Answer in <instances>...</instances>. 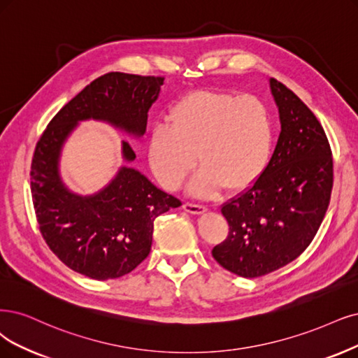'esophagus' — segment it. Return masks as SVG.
I'll return each mask as SVG.
<instances>
[{
  "mask_svg": "<svg viewBox=\"0 0 358 358\" xmlns=\"http://www.w3.org/2000/svg\"><path fill=\"white\" fill-rule=\"evenodd\" d=\"M182 209L186 210V213H189V214H194V215H201V214H203L205 210H206V208L205 206H202V205H196V203H190V202H186L182 205Z\"/></svg>",
  "mask_w": 358,
  "mask_h": 358,
  "instance_id": "esophagus-1",
  "label": "esophagus"
}]
</instances>
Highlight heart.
Returning <instances> with one entry per match:
<instances>
[{"label": "heart", "mask_w": 358, "mask_h": 358, "mask_svg": "<svg viewBox=\"0 0 358 358\" xmlns=\"http://www.w3.org/2000/svg\"><path fill=\"white\" fill-rule=\"evenodd\" d=\"M274 143L271 115L254 96L197 91L172 106L168 125L149 132L152 172L168 190H177L197 164L189 190L199 197L222 187L245 190L267 169Z\"/></svg>", "instance_id": "obj_1"}]
</instances>
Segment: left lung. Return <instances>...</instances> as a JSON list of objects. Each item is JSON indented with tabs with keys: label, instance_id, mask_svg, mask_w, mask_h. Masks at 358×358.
Returning <instances> with one entry per match:
<instances>
[{
	"label": "left lung",
	"instance_id": "1",
	"mask_svg": "<svg viewBox=\"0 0 358 358\" xmlns=\"http://www.w3.org/2000/svg\"><path fill=\"white\" fill-rule=\"evenodd\" d=\"M282 131L264 174L221 208L227 239L213 249L226 270L254 279L285 267L308 248L334 186L332 150L322 124L286 85L270 78Z\"/></svg>",
	"mask_w": 358,
	"mask_h": 358
}]
</instances>
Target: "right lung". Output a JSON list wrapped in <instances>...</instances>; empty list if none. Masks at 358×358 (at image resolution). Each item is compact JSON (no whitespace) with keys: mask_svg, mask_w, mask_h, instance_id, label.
<instances>
[{"mask_svg":"<svg viewBox=\"0 0 358 358\" xmlns=\"http://www.w3.org/2000/svg\"><path fill=\"white\" fill-rule=\"evenodd\" d=\"M164 79L106 73L66 103L36 143L31 190L39 231L64 266L90 279H117L134 270L150 252L155 218L181 202L129 166L119 168L96 194H76L60 177L62 148L78 122L87 119L141 137ZM122 156L127 162L136 159L127 141Z\"/></svg>","mask_w":358,"mask_h":358,"instance_id":"right-lung-1","label":"right lung"}]
</instances>
